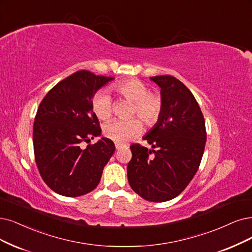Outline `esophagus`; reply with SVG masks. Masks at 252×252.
<instances>
[{
  "label": "esophagus",
  "mask_w": 252,
  "mask_h": 252,
  "mask_svg": "<svg viewBox=\"0 0 252 252\" xmlns=\"http://www.w3.org/2000/svg\"><path fill=\"white\" fill-rule=\"evenodd\" d=\"M123 146H124V145L121 144V143H118V142H116V143H115V148H116V150H120V148L123 147Z\"/></svg>",
  "instance_id": "1"
}]
</instances>
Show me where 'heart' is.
<instances>
[{
	"label": "heart",
	"instance_id": "obj_1",
	"mask_svg": "<svg viewBox=\"0 0 252 252\" xmlns=\"http://www.w3.org/2000/svg\"><path fill=\"white\" fill-rule=\"evenodd\" d=\"M119 94L133 101L132 113L138 114L144 123L151 125L159 117L162 110V98L159 94L148 91L147 86L138 79L120 82L115 86ZM92 110L101 119H109L112 115V100L109 92L100 90L92 98ZM142 124L137 117L110 121L104 127L105 135L115 142L124 143L140 134Z\"/></svg>",
	"mask_w": 252,
	"mask_h": 252
}]
</instances>
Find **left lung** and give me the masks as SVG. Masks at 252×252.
<instances>
[{"mask_svg": "<svg viewBox=\"0 0 252 252\" xmlns=\"http://www.w3.org/2000/svg\"><path fill=\"white\" fill-rule=\"evenodd\" d=\"M150 79L161 88L162 110L143 136L153 150L131 146L127 181L145 200L163 202L178 196L196 173L207 140L206 124L196 99L180 80Z\"/></svg>", "mask_w": 252, "mask_h": 252, "instance_id": "obj_1", "label": "left lung"}]
</instances>
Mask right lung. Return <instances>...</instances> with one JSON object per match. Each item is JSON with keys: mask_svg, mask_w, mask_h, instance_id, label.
<instances>
[{"mask_svg": "<svg viewBox=\"0 0 252 252\" xmlns=\"http://www.w3.org/2000/svg\"><path fill=\"white\" fill-rule=\"evenodd\" d=\"M112 80L88 70L74 72L55 85L37 110L35 161L44 183L63 196L77 197L95 189L115 152L108 138H100L85 150L80 145L101 135L92 98Z\"/></svg>", "mask_w": 252, "mask_h": 252, "instance_id": "right-lung-1", "label": "right lung"}]
</instances>
